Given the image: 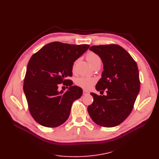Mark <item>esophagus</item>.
<instances>
[{"mask_svg":"<svg viewBox=\"0 0 159 159\" xmlns=\"http://www.w3.org/2000/svg\"><path fill=\"white\" fill-rule=\"evenodd\" d=\"M89 94V92L88 91H86V90H83V95H88Z\"/></svg>","mask_w":159,"mask_h":159,"instance_id":"1","label":"esophagus"}]
</instances>
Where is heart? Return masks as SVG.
I'll return each instance as SVG.
<instances>
[{
  "label": "heart",
  "instance_id": "obj_1",
  "mask_svg": "<svg viewBox=\"0 0 159 159\" xmlns=\"http://www.w3.org/2000/svg\"><path fill=\"white\" fill-rule=\"evenodd\" d=\"M86 60L91 65L93 66L97 63L101 62V60L100 57L93 53V52H89L86 55ZM76 64V62H75L73 66V68L74 69ZM97 82V79L94 77H86V76H82L78 77L76 80H75V84L79 87H80L82 89H89Z\"/></svg>",
  "mask_w": 159,
  "mask_h": 159
}]
</instances>
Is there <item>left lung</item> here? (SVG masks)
I'll list each match as a JSON object with an SVG mask.
<instances>
[{
	"mask_svg": "<svg viewBox=\"0 0 159 159\" xmlns=\"http://www.w3.org/2000/svg\"><path fill=\"white\" fill-rule=\"evenodd\" d=\"M89 50L102 59L104 71L96 89L106 95L90 94L93 102L88 107L91 119L101 126L111 128L122 123L131 113L140 91L136 62L117 44L93 46Z\"/></svg>",
	"mask_w": 159,
	"mask_h": 159,
	"instance_id": "1",
	"label": "left lung"
}]
</instances>
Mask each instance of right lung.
<instances>
[{"label":"right lung","mask_w":159,"mask_h":159,"mask_svg":"<svg viewBox=\"0 0 159 159\" xmlns=\"http://www.w3.org/2000/svg\"><path fill=\"white\" fill-rule=\"evenodd\" d=\"M89 47L53 42L30 58L23 89L30 114L42 126L55 128L68 119L72 104L82 96V89L66 79L72 76L73 62ZM62 83L70 86L65 93L57 91Z\"/></svg>","instance_id":"obj_1"}]
</instances>
